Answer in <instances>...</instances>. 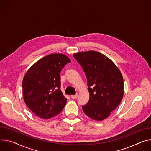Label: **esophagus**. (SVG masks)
<instances>
[{
  "mask_svg": "<svg viewBox=\"0 0 151 151\" xmlns=\"http://www.w3.org/2000/svg\"><path fill=\"white\" fill-rule=\"evenodd\" d=\"M77 96H78V93L76 94V95H73L71 96V97L73 98V99H76L77 98Z\"/></svg>",
  "mask_w": 151,
  "mask_h": 151,
  "instance_id": "esophagus-1",
  "label": "esophagus"
}]
</instances>
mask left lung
Here are the masks:
<instances>
[{
    "mask_svg": "<svg viewBox=\"0 0 151 151\" xmlns=\"http://www.w3.org/2000/svg\"><path fill=\"white\" fill-rule=\"evenodd\" d=\"M82 67L88 80L89 101L82 106L90 118L103 121L121 102L124 79L116 65L107 56L95 51L73 55Z\"/></svg>",
    "mask_w": 151,
    "mask_h": 151,
    "instance_id": "obj_1",
    "label": "left lung"
}]
</instances>
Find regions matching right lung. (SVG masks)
I'll return each mask as SVG.
<instances>
[{
  "label": "right lung",
  "instance_id": "right-lung-1",
  "mask_svg": "<svg viewBox=\"0 0 151 151\" xmlns=\"http://www.w3.org/2000/svg\"><path fill=\"white\" fill-rule=\"evenodd\" d=\"M71 62L60 53L47 55L33 64L23 80V95L29 109L42 119H50L60 113L67 99L60 90V73Z\"/></svg>",
  "mask_w": 151,
  "mask_h": 151
}]
</instances>
